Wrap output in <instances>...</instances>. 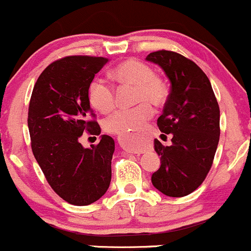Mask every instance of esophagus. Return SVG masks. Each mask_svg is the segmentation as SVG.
Returning a JSON list of instances; mask_svg holds the SVG:
<instances>
[{"label":"esophagus","mask_w":251,"mask_h":251,"mask_svg":"<svg viewBox=\"0 0 251 251\" xmlns=\"http://www.w3.org/2000/svg\"><path fill=\"white\" fill-rule=\"evenodd\" d=\"M130 151L131 153H139V152H141V150H140V148H131V150H129Z\"/></svg>","instance_id":"obj_1"}]
</instances>
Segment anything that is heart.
I'll use <instances>...</instances> for the list:
<instances>
[{
  "mask_svg": "<svg viewBox=\"0 0 251 251\" xmlns=\"http://www.w3.org/2000/svg\"><path fill=\"white\" fill-rule=\"evenodd\" d=\"M111 77L120 85L134 86L131 109L118 110L105 120V129L110 133L130 135L140 130L153 114L150 104L159 107L168 99L165 83L155 76L154 71L144 62L128 60L116 66ZM87 98L97 111L107 114L115 107L114 88L99 77H94L87 88Z\"/></svg>",
  "mask_w": 251,
  "mask_h": 251,
  "instance_id": "obj_1",
  "label": "heart"
}]
</instances>
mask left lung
Returning a JSON list of instances; mask_svg holds the SVG:
<instances>
[{
    "instance_id": "8db88e82",
    "label": "left lung",
    "mask_w": 251,
    "mask_h": 251,
    "mask_svg": "<svg viewBox=\"0 0 251 251\" xmlns=\"http://www.w3.org/2000/svg\"><path fill=\"white\" fill-rule=\"evenodd\" d=\"M171 82V91L157 125L172 134L170 146L154 140L160 168L152 184L171 198L189 195L202 184L212 168L220 136V110L209 79L195 62L168 50L151 52Z\"/></svg>"
}]
</instances>
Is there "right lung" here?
Returning a JSON list of instances; mask_svg holds the SVG:
<instances>
[{
  "instance_id": "add662e5",
  "label": "right lung",
  "mask_w": 251,
  "mask_h": 251,
  "mask_svg": "<svg viewBox=\"0 0 251 251\" xmlns=\"http://www.w3.org/2000/svg\"><path fill=\"white\" fill-rule=\"evenodd\" d=\"M105 57L68 56L39 75L28 106L31 147L50 187L68 203L87 206L101 198L111 182L115 141L101 135L98 145L82 147L79 139L100 126L87 98V88Z\"/></svg>"
}]
</instances>
